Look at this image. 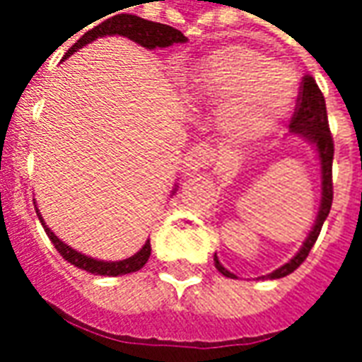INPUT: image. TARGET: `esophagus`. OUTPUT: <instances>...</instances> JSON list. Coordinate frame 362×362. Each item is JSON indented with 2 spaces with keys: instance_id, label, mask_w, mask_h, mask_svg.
I'll use <instances>...</instances> for the list:
<instances>
[{
  "instance_id": "obj_1",
  "label": "esophagus",
  "mask_w": 362,
  "mask_h": 362,
  "mask_svg": "<svg viewBox=\"0 0 362 362\" xmlns=\"http://www.w3.org/2000/svg\"><path fill=\"white\" fill-rule=\"evenodd\" d=\"M213 161V149L207 143H197L193 145L185 155V167L189 171H201L207 169Z\"/></svg>"
}]
</instances>
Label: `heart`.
<instances>
[{"label":"heart","instance_id":"1","mask_svg":"<svg viewBox=\"0 0 362 362\" xmlns=\"http://www.w3.org/2000/svg\"><path fill=\"white\" fill-rule=\"evenodd\" d=\"M195 89L207 99H229L225 127L239 139L273 129L291 107L295 79L287 67L247 45L213 51L195 74Z\"/></svg>","mask_w":362,"mask_h":362}]
</instances>
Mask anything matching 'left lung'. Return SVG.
Listing matches in <instances>:
<instances>
[{"label": "left lung", "mask_w": 362, "mask_h": 362, "mask_svg": "<svg viewBox=\"0 0 362 362\" xmlns=\"http://www.w3.org/2000/svg\"><path fill=\"white\" fill-rule=\"evenodd\" d=\"M291 131L299 133L303 137L311 139L317 145L319 151V159H321V175H322V199H321V209H319V217L317 223L313 227L311 235L307 237L305 245L300 247V251L288 263L273 271L271 275H267L269 279H281L291 275L297 267L309 257L313 245L317 241L319 233L325 219L329 217V211L333 205V155H334V141L331 129H329V117H327V105H325V97L322 91L319 89L317 81L313 79L311 75L305 74L300 79L299 95H297V105H295V113L291 117ZM215 267L217 271L223 273L225 277H235L233 273H229L225 267L221 265L217 255H215Z\"/></svg>", "instance_id": "8db88e82"}]
</instances>
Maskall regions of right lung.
<instances>
[{
  "instance_id": "obj_1",
  "label": "right lung",
  "mask_w": 362,
  "mask_h": 362,
  "mask_svg": "<svg viewBox=\"0 0 362 362\" xmlns=\"http://www.w3.org/2000/svg\"><path fill=\"white\" fill-rule=\"evenodd\" d=\"M123 35V37H129L135 43H139L143 47H147V49H153V47H167V45H173V43H183L187 41V37L179 31V29L171 28V25H165V23H155V21H147V19H143V17L137 16H129V13H119V16H113L105 19L103 23H99L93 29H89L85 35H81L77 43H74L69 51L65 53V57H69V55H74V51H77L79 47H83L85 43H89V41L97 40V37H101V35ZM37 211V209H35ZM40 215V213H37ZM41 225H43V229L47 233V237L51 239V243L55 245V249L59 251L63 259L67 261V263H71V265L79 267V269H83L87 273H93V275H105V277H117V275H127V273H135V271H139L145 263H147V259H149V255H151V243L147 241V243L143 245V249L137 255H133L129 259H125V261H115V263H107V261H97V259H91V257H85V255L77 253L74 251L71 247H67V245L59 241L51 229L43 223L40 215Z\"/></svg>"
}]
</instances>
